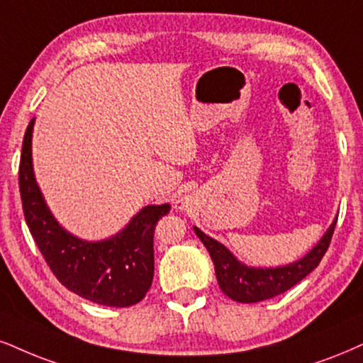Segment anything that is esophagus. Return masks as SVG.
<instances>
[{"mask_svg":"<svg viewBox=\"0 0 363 363\" xmlns=\"http://www.w3.org/2000/svg\"><path fill=\"white\" fill-rule=\"evenodd\" d=\"M177 207L180 208V210H183L186 207V200H178V203H177Z\"/></svg>","mask_w":363,"mask_h":363,"instance_id":"esophagus-1","label":"esophagus"}]
</instances>
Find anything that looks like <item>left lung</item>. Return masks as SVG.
Masks as SVG:
<instances>
[{
    "label": "left lung",
    "mask_w": 363,
    "mask_h": 363,
    "mask_svg": "<svg viewBox=\"0 0 363 363\" xmlns=\"http://www.w3.org/2000/svg\"><path fill=\"white\" fill-rule=\"evenodd\" d=\"M335 220L330 229L326 230L323 239L313 247L305 257L299 261L283 267H267V269H256V267H247L239 262L232 256L230 250L217 242L212 237L205 235L202 230L194 227L196 235L200 237L205 247L210 252L213 266H216V274L218 286L227 296L239 303H257L264 299L274 298L277 294L284 293L298 284L299 281L305 279L310 272L318 266L328 245L332 242L335 232Z\"/></svg>",
    "instance_id": "1"
}]
</instances>
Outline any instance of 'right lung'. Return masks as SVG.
Listing matches in <instances>:
<instances>
[{"instance_id":"1","label":"right lung","mask_w":363,"mask_h":363,"mask_svg":"<svg viewBox=\"0 0 363 363\" xmlns=\"http://www.w3.org/2000/svg\"><path fill=\"white\" fill-rule=\"evenodd\" d=\"M30 121L21 147L20 183L26 225L55 277L79 296L104 306L126 308L140 303L153 283L155 225L169 205H147L119 234L87 242L62 229L45 203L31 167Z\"/></svg>"}]
</instances>
